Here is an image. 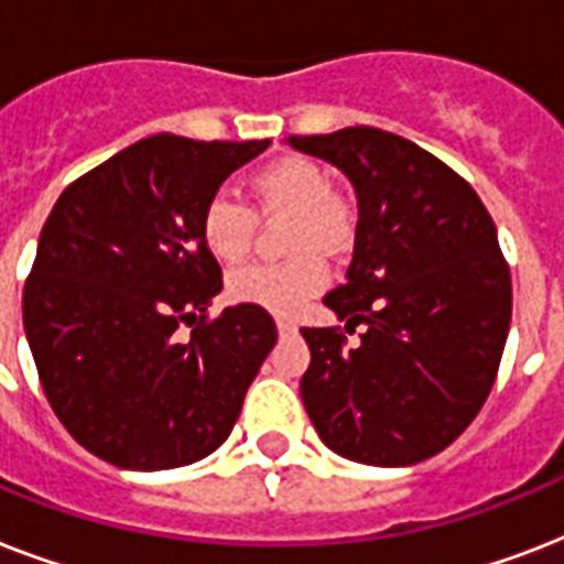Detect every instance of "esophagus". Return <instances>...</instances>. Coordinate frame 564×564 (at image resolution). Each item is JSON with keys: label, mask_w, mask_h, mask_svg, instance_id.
Wrapping results in <instances>:
<instances>
[{"label": "esophagus", "mask_w": 564, "mask_h": 564, "mask_svg": "<svg viewBox=\"0 0 564 564\" xmlns=\"http://www.w3.org/2000/svg\"><path fill=\"white\" fill-rule=\"evenodd\" d=\"M299 327H295V322H290V318H278V334L281 336H290L295 334Z\"/></svg>", "instance_id": "esophagus-1"}]
</instances>
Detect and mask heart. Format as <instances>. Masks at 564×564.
<instances>
[{
	"label": "heart",
	"mask_w": 564,
	"mask_h": 564,
	"mask_svg": "<svg viewBox=\"0 0 564 564\" xmlns=\"http://www.w3.org/2000/svg\"><path fill=\"white\" fill-rule=\"evenodd\" d=\"M251 210L237 198L216 193L198 216L204 248L221 263H239L251 251L257 219L290 216L286 246L299 251L283 263H248L228 278V295L237 304L269 310L274 316H295L325 290V254L343 251L354 237V210L330 189L327 172L310 158L286 154L265 163L248 181Z\"/></svg>",
	"instance_id": "heart-1"
}]
</instances>
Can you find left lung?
<instances>
[{
	"label": "left lung",
	"mask_w": 564,
	"mask_h": 564,
	"mask_svg": "<svg viewBox=\"0 0 564 564\" xmlns=\"http://www.w3.org/2000/svg\"><path fill=\"white\" fill-rule=\"evenodd\" d=\"M334 163L360 202L348 281L325 304L343 327H301V398L334 454L415 465L474 421L498 377L512 278L480 195L447 163L398 134L357 126L290 137Z\"/></svg>",
	"instance_id": "left-lung-1"
}]
</instances>
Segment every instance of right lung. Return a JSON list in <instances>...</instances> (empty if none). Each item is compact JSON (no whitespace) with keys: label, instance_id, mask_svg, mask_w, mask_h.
I'll return each mask as SVG.
<instances>
[{"label":"right lung","instance_id":"1","mask_svg":"<svg viewBox=\"0 0 564 564\" xmlns=\"http://www.w3.org/2000/svg\"><path fill=\"white\" fill-rule=\"evenodd\" d=\"M265 149L269 140L145 137L75 178L48 213L22 325L48 406L105 463H198L237 424L278 327L248 304L210 318L221 269L198 216Z\"/></svg>","mask_w":564,"mask_h":564}]
</instances>
